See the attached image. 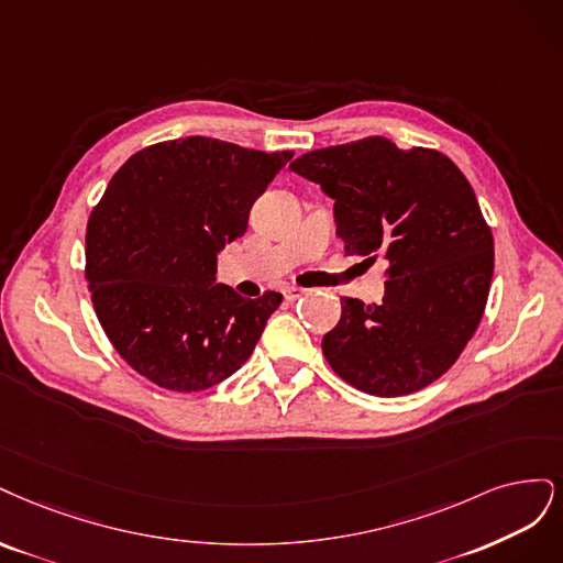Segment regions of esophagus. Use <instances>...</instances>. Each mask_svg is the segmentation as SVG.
<instances>
[{
  "label": "esophagus",
  "instance_id": "1",
  "mask_svg": "<svg viewBox=\"0 0 563 563\" xmlns=\"http://www.w3.org/2000/svg\"><path fill=\"white\" fill-rule=\"evenodd\" d=\"M303 292H306V289H301V287H285L283 297H285V301H297Z\"/></svg>",
  "mask_w": 563,
  "mask_h": 563
}]
</instances>
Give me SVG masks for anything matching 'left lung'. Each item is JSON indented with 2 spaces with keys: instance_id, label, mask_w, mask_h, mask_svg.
<instances>
[{
  "instance_id": "obj_1",
  "label": "left lung",
  "mask_w": 563,
  "mask_h": 563,
  "mask_svg": "<svg viewBox=\"0 0 563 563\" xmlns=\"http://www.w3.org/2000/svg\"><path fill=\"white\" fill-rule=\"evenodd\" d=\"M334 198L336 235L365 264L388 262L378 306L341 297L322 336L330 367L353 388L400 397L438 380L479 328L494 276V235L446 154L362 137L289 163Z\"/></svg>"
}]
</instances>
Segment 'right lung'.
<instances>
[{
    "mask_svg": "<svg viewBox=\"0 0 563 563\" xmlns=\"http://www.w3.org/2000/svg\"><path fill=\"white\" fill-rule=\"evenodd\" d=\"M292 152L191 135L135 152L86 227L90 301L114 351L175 393L222 384L255 351L278 292L243 299L214 283L217 252Z\"/></svg>",
    "mask_w": 563,
    "mask_h": 563,
    "instance_id": "obj_1",
    "label": "right lung"
}]
</instances>
